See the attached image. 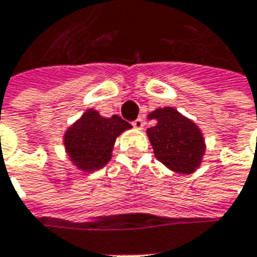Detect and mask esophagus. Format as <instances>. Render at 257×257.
I'll use <instances>...</instances> for the list:
<instances>
[{"label":"esophagus","mask_w":257,"mask_h":257,"mask_svg":"<svg viewBox=\"0 0 257 257\" xmlns=\"http://www.w3.org/2000/svg\"><path fill=\"white\" fill-rule=\"evenodd\" d=\"M133 125H134V128H137V130H143L144 120L142 118V117H139V118H136V120L133 121Z\"/></svg>","instance_id":"34e87169"}]
</instances>
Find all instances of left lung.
I'll return each instance as SVG.
<instances>
[{"label":"left lung","instance_id":"8db88e82","mask_svg":"<svg viewBox=\"0 0 257 257\" xmlns=\"http://www.w3.org/2000/svg\"><path fill=\"white\" fill-rule=\"evenodd\" d=\"M149 118L156 120L153 127L147 128L156 159L173 172H194L206 150L199 127L172 107L157 108Z\"/></svg>","mask_w":257,"mask_h":257}]
</instances>
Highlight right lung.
Masks as SVG:
<instances>
[{
  "label": "right lung",
  "mask_w": 257,
  "mask_h": 257,
  "mask_svg": "<svg viewBox=\"0 0 257 257\" xmlns=\"http://www.w3.org/2000/svg\"><path fill=\"white\" fill-rule=\"evenodd\" d=\"M132 124L121 117H101L95 110H87L64 134V146L71 162L84 172L104 167L111 159L115 139Z\"/></svg>",
  "instance_id": "right-lung-1"
}]
</instances>
